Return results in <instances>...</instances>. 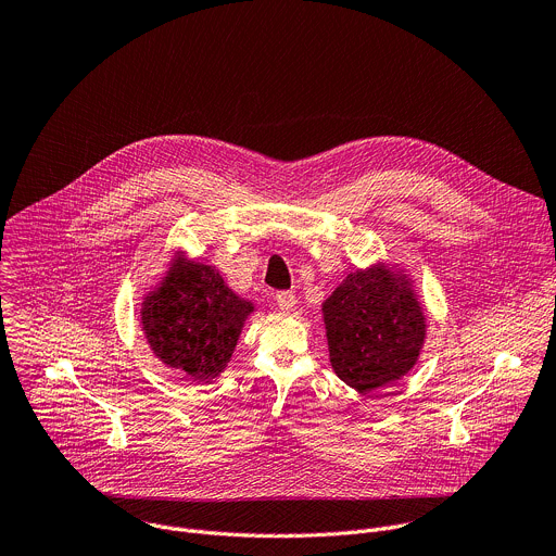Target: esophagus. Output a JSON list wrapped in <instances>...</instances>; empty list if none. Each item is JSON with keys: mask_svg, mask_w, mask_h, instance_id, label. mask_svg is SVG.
<instances>
[{"mask_svg": "<svg viewBox=\"0 0 556 556\" xmlns=\"http://www.w3.org/2000/svg\"><path fill=\"white\" fill-rule=\"evenodd\" d=\"M275 299H277V305H279L281 309H292L294 303H296V296H294L292 290H281V292H277Z\"/></svg>", "mask_w": 556, "mask_h": 556, "instance_id": "esophagus-1", "label": "esophagus"}]
</instances>
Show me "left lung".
Segmentation results:
<instances>
[{
  "instance_id": "obj_1",
  "label": "left lung",
  "mask_w": 556,
  "mask_h": 556,
  "mask_svg": "<svg viewBox=\"0 0 556 556\" xmlns=\"http://www.w3.org/2000/svg\"><path fill=\"white\" fill-rule=\"evenodd\" d=\"M324 321L337 376L361 393L401 380L427 332L412 281L382 264L348 275L324 303Z\"/></svg>"
}]
</instances>
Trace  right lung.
Returning <instances> with one entry per match:
<instances>
[{
    "label": "right lung",
    "mask_w": 556,
    "mask_h": 556,
    "mask_svg": "<svg viewBox=\"0 0 556 556\" xmlns=\"http://www.w3.org/2000/svg\"><path fill=\"white\" fill-rule=\"evenodd\" d=\"M253 309L217 270L176 257L163 283L144 296L140 319L157 358L208 382L224 371Z\"/></svg>",
    "instance_id": "add662e5"
}]
</instances>
